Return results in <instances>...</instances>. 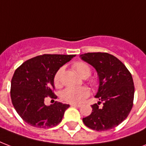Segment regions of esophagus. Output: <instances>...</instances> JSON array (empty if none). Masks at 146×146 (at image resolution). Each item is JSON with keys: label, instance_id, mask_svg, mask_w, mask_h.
Segmentation results:
<instances>
[{"label": "esophagus", "instance_id": "34e87169", "mask_svg": "<svg viewBox=\"0 0 146 146\" xmlns=\"http://www.w3.org/2000/svg\"><path fill=\"white\" fill-rule=\"evenodd\" d=\"M71 106H74V107H80L81 105H78V104H74V103H72L71 104Z\"/></svg>", "mask_w": 146, "mask_h": 146}]
</instances>
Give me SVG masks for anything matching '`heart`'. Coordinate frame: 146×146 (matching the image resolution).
<instances>
[{
	"instance_id": "1",
	"label": "heart",
	"mask_w": 146,
	"mask_h": 146,
	"mask_svg": "<svg viewBox=\"0 0 146 146\" xmlns=\"http://www.w3.org/2000/svg\"><path fill=\"white\" fill-rule=\"evenodd\" d=\"M73 68L75 70V72L79 74L80 76L84 78H86L92 73V69L88 64L82 62V61H78L74 63L73 65ZM64 72V68H60L56 72V74L54 78V85L56 86H58L61 80V74ZM92 85H96V81L92 80L91 81ZM61 98L64 101L70 103H80L82 101L87 98L89 95V90L86 87H78V88H67L61 92Z\"/></svg>"
}]
</instances>
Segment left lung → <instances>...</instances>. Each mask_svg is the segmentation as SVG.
<instances>
[{
	"mask_svg": "<svg viewBox=\"0 0 146 146\" xmlns=\"http://www.w3.org/2000/svg\"><path fill=\"white\" fill-rule=\"evenodd\" d=\"M95 68L99 78L95 98L98 104L85 118V125L95 131H106L118 126L126 119L133 106L135 87L131 73L116 57L108 53L94 52L80 55ZM103 102V107L98 106Z\"/></svg>",
	"mask_w": 146,
	"mask_h": 146,
	"instance_id": "left-lung-1",
	"label": "left lung"
}]
</instances>
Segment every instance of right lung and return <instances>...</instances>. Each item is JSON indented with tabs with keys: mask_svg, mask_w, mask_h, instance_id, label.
I'll return each mask as SVG.
<instances>
[{
	"mask_svg": "<svg viewBox=\"0 0 146 146\" xmlns=\"http://www.w3.org/2000/svg\"><path fill=\"white\" fill-rule=\"evenodd\" d=\"M74 54H43L25 61L15 70L11 79V98L21 118L31 126L51 128L62 120L69 105L55 102L47 106L48 96L56 98L54 78Z\"/></svg>",
	"mask_w": 146,
	"mask_h": 146,
	"instance_id": "obj_1",
	"label": "right lung"
}]
</instances>
